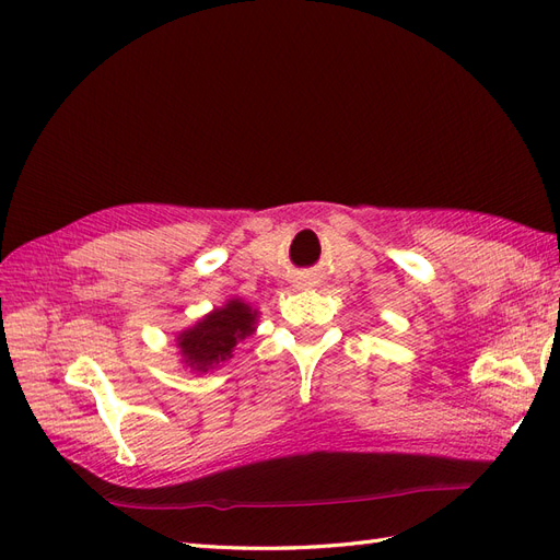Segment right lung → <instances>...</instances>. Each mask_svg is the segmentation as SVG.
I'll use <instances>...</instances> for the list:
<instances>
[{"mask_svg":"<svg viewBox=\"0 0 560 560\" xmlns=\"http://www.w3.org/2000/svg\"><path fill=\"white\" fill-rule=\"evenodd\" d=\"M257 325V311L243 301H229L224 308H217L202 317L196 327L179 334L177 346L184 362L196 371H208L231 358L233 346L249 336Z\"/></svg>","mask_w":560,"mask_h":560,"instance_id":"add662e5","label":"right lung"}]
</instances>
